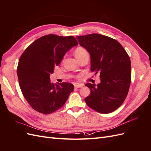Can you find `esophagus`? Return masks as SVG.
<instances>
[{"label":"esophagus","mask_w":151,"mask_h":151,"mask_svg":"<svg viewBox=\"0 0 151 151\" xmlns=\"http://www.w3.org/2000/svg\"><path fill=\"white\" fill-rule=\"evenodd\" d=\"M83 86V84H78V83H75L74 84V87L76 88H82Z\"/></svg>","instance_id":"34e87169"}]
</instances>
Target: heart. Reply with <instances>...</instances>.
<instances>
[{"mask_svg":"<svg viewBox=\"0 0 151 151\" xmlns=\"http://www.w3.org/2000/svg\"><path fill=\"white\" fill-rule=\"evenodd\" d=\"M84 48H77L76 50V52H75V53H79V52H83V51H84Z\"/></svg>","mask_w":151,"mask_h":151,"instance_id":"1","label":"heart"}]
</instances>
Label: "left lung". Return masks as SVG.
<instances>
[{
    "mask_svg": "<svg viewBox=\"0 0 151 151\" xmlns=\"http://www.w3.org/2000/svg\"><path fill=\"white\" fill-rule=\"evenodd\" d=\"M81 47L90 55L91 70L100 74L101 83H87L91 94L87 105L100 113H109L119 108L127 97L131 82L129 56L116 41L97 33L77 36Z\"/></svg>",
    "mask_w": 151,
    "mask_h": 151,
    "instance_id": "8db88e82",
    "label": "left lung"
}]
</instances>
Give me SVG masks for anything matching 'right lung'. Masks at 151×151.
Returning <instances> with one entry per match:
<instances>
[{
  "label": "right lung",
  "mask_w": 151,
  "mask_h": 151,
  "mask_svg": "<svg viewBox=\"0 0 151 151\" xmlns=\"http://www.w3.org/2000/svg\"><path fill=\"white\" fill-rule=\"evenodd\" d=\"M78 45L72 36L45 35L36 40L21 55L17 74L21 92L35 110L43 114L55 111L64 105L74 90V85L54 84L50 79L55 66Z\"/></svg>",
  "instance_id": "right-lung-1"
}]
</instances>
